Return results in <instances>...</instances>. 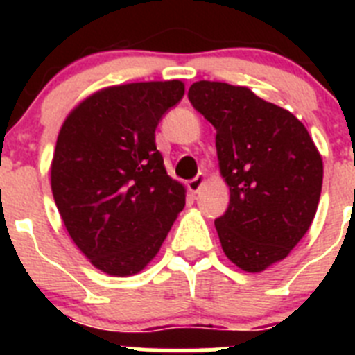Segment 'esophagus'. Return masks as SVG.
<instances>
[{"label":"esophagus","instance_id":"1","mask_svg":"<svg viewBox=\"0 0 355 355\" xmlns=\"http://www.w3.org/2000/svg\"><path fill=\"white\" fill-rule=\"evenodd\" d=\"M205 183H206V175L199 174L197 178H193L192 181H188L187 187H188V190H190V193H197Z\"/></svg>","mask_w":355,"mask_h":355}]
</instances>
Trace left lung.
<instances>
[{
  "mask_svg": "<svg viewBox=\"0 0 355 355\" xmlns=\"http://www.w3.org/2000/svg\"><path fill=\"white\" fill-rule=\"evenodd\" d=\"M188 99L216 130L229 208L215 220L231 263L258 274L283 261L315 218L324 162L306 126L249 87L196 81Z\"/></svg>",
  "mask_w": 355,
  "mask_h": 355,
  "instance_id": "left-lung-1",
  "label": "left lung"
}]
</instances>
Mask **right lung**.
I'll return each mask as SVG.
<instances>
[{"instance_id": "right-lung-1", "label": "right lung", "mask_w": 355, "mask_h": 355, "mask_svg": "<svg viewBox=\"0 0 355 355\" xmlns=\"http://www.w3.org/2000/svg\"><path fill=\"white\" fill-rule=\"evenodd\" d=\"M184 83L140 81L90 94L64 121L51 162L56 208L74 245L97 270L142 272L158 254L187 190L155 144L159 119Z\"/></svg>"}]
</instances>
